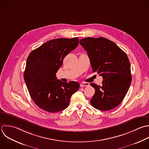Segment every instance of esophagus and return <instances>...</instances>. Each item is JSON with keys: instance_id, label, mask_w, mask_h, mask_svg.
<instances>
[{"instance_id": "1", "label": "esophagus", "mask_w": 149, "mask_h": 149, "mask_svg": "<svg viewBox=\"0 0 149 149\" xmlns=\"http://www.w3.org/2000/svg\"><path fill=\"white\" fill-rule=\"evenodd\" d=\"M80 86H81V87L89 86V84L88 83V82H83V83H81V84H80Z\"/></svg>"}]
</instances>
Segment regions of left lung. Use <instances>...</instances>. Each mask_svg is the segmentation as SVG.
<instances>
[{
  "instance_id": "left-lung-1",
  "label": "left lung",
  "mask_w": 149,
  "mask_h": 149,
  "mask_svg": "<svg viewBox=\"0 0 149 149\" xmlns=\"http://www.w3.org/2000/svg\"><path fill=\"white\" fill-rule=\"evenodd\" d=\"M79 43L88 53L93 72L103 79L102 86L91 84L95 89L91 105L101 111L116 108L125 97L132 81L127 54L114 42L103 37L85 38Z\"/></svg>"
}]
</instances>
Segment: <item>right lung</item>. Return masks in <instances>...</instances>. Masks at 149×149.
I'll return each mask as SVG.
<instances>
[{"mask_svg":"<svg viewBox=\"0 0 149 149\" xmlns=\"http://www.w3.org/2000/svg\"><path fill=\"white\" fill-rule=\"evenodd\" d=\"M79 44V39L50 40L29 54L24 73V81L34 103L41 109L57 113L68 107L71 96L79 88L75 81L57 79L56 74L64 57Z\"/></svg>","mask_w":149,"mask_h":149,"instance_id":"obj_1","label":"right lung"}]
</instances>
